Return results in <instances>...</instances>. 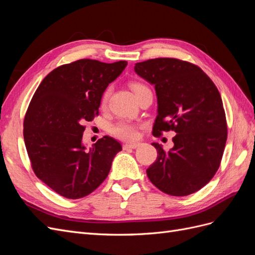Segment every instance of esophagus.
<instances>
[{"mask_svg":"<svg viewBox=\"0 0 255 255\" xmlns=\"http://www.w3.org/2000/svg\"><path fill=\"white\" fill-rule=\"evenodd\" d=\"M138 145H139V143H126V144H123V149H125V150L136 149Z\"/></svg>","mask_w":255,"mask_h":255,"instance_id":"34e87169","label":"esophagus"}]
</instances>
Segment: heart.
I'll return each instance as SVG.
<instances>
[{
    "label": "heart",
    "instance_id": "1",
    "mask_svg": "<svg viewBox=\"0 0 255 255\" xmlns=\"http://www.w3.org/2000/svg\"><path fill=\"white\" fill-rule=\"evenodd\" d=\"M129 86L132 88L135 96L142 89L146 88V86H144L143 84L138 83V82L130 83ZM110 95H111V87L106 88L104 90L101 98V106H105V104L107 103V100L110 98ZM111 130L116 137H118L123 140H134L138 136V126L136 123L128 121V120H121L117 123H115V125L112 127Z\"/></svg>",
    "mask_w": 255,
    "mask_h": 255
}]
</instances>
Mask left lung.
<instances>
[{
    "instance_id": "8db88e82",
    "label": "left lung",
    "mask_w": 255,
    "mask_h": 255,
    "mask_svg": "<svg viewBox=\"0 0 255 255\" xmlns=\"http://www.w3.org/2000/svg\"><path fill=\"white\" fill-rule=\"evenodd\" d=\"M134 69L155 87L158 114L152 134L176 133L169 151L152 143L157 158L146 175L165 194H194L213 179L225 151L228 127L219 91L201 68L185 60L154 58Z\"/></svg>"
}]
</instances>
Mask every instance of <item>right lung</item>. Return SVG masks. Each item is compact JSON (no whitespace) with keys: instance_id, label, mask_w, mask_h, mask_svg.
<instances>
[{"instance_id":"add662e5","label":"right lung","mask_w":255,"mask_h":255,"mask_svg":"<svg viewBox=\"0 0 255 255\" xmlns=\"http://www.w3.org/2000/svg\"><path fill=\"white\" fill-rule=\"evenodd\" d=\"M126 60L113 64L80 59L59 66L38 86L23 123V137L38 179L67 199L86 197L103 183L113 159L122 150L110 136L86 150L85 121L99 114L109 84L125 70Z\"/></svg>"}]
</instances>
